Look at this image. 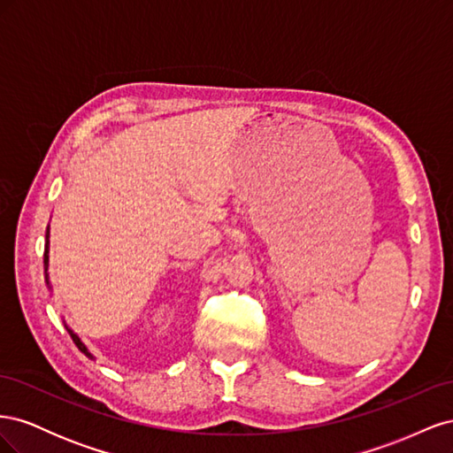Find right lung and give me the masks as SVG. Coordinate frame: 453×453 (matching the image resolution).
Here are the masks:
<instances>
[{
  "instance_id": "add662e5",
  "label": "right lung",
  "mask_w": 453,
  "mask_h": 453,
  "mask_svg": "<svg viewBox=\"0 0 453 453\" xmlns=\"http://www.w3.org/2000/svg\"><path fill=\"white\" fill-rule=\"evenodd\" d=\"M43 263H45V281H47V285H49V273H47V268H49V226H47V234H45V260H43ZM65 328H67V333H70V336L73 338L75 346H77L81 351H83L88 359H94V355L88 351V348L83 344V342H81V338L72 331V328L67 326V325H65Z\"/></svg>"
}]
</instances>
